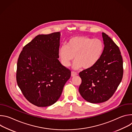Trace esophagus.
Returning a JSON list of instances; mask_svg holds the SVG:
<instances>
[{"label": "esophagus", "mask_w": 132, "mask_h": 132, "mask_svg": "<svg viewBox=\"0 0 132 132\" xmlns=\"http://www.w3.org/2000/svg\"><path fill=\"white\" fill-rule=\"evenodd\" d=\"M77 75H78V73L76 72H75L73 71H72L71 72V75L72 77H74L75 76H77Z\"/></svg>", "instance_id": "obj_1"}]
</instances>
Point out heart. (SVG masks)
Here are the masks:
<instances>
[{
  "label": "heart",
  "mask_w": 132,
  "mask_h": 132,
  "mask_svg": "<svg viewBox=\"0 0 132 132\" xmlns=\"http://www.w3.org/2000/svg\"><path fill=\"white\" fill-rule=\"evenodd\" d=\"M104 50L103 42L87 36H76L70 38L66 45H62L59 56L63 65L68 67L75 56L74 69L83 67L89 69L95 66L100 59Z\"/></svg>",
  "instance_id": "b5f03b06"
}]
</instances>
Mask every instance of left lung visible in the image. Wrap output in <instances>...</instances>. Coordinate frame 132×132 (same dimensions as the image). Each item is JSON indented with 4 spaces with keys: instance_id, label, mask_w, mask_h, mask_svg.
Listing matches in <instances>:
<instances>
[{
    "instance_id": "obj_1",
    "label": "left lung",
    "mask_w": 132,
    "mask_h": 132,
    "mask_svg": "<svg viewBox=\"0 0 132 132\" xmlns=\"http://www.w3.org/2000/svg\"><path fill=\"white\" fill-rule=\"evenodd\" d=\"M104 44L99 61L92 67L79 72V93L87 101L99 103L108 101L114 93L123 75V59L118 45L105 33Z\"/></svg>"
}]
</instances>
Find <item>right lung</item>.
Wrapping results in <instances>:
<instances>
[{
  "label": "right lung",
  "instance_id": "right-lung-1",
  "mask_svg": "<svg viewBox=\"0 0 132 132\" xmlns=\"http://www.w3.org/2000/svg\"><path fill=\"white\" fill-rule=\"evenodd\" d=\"M60 32L38 35L19 56L16 79L24 97L39 107L50 106L61 96L71 71L58 59Z\"/></svg>",
  "mask_w": 132,
  "mask_h": 132
}]
</instances>
